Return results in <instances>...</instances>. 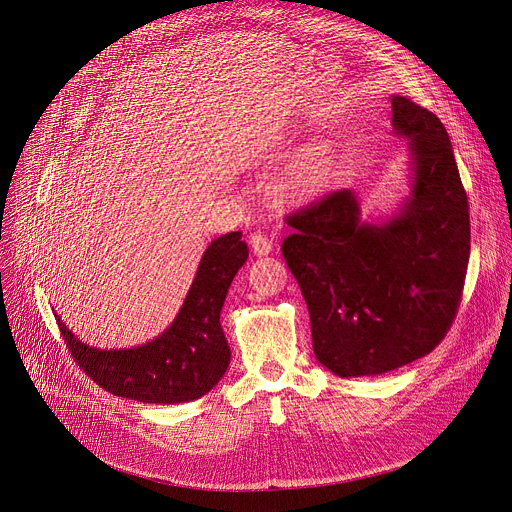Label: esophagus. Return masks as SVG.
I'll use <instances>...</instances> for the list:
<instances>
[{
  "instance_id": "1",
  "label": "esophagus",
  "mask_w": 512,
  "mask_h": 512,
  "mask_svg": "<svg viewBox=\"0 0 512 512\" xmlns=\"http://www.w3.org/2000/svg\"><path fill=\"white\" fill-rule=\"evenodd\" d=\"M250 246H252L254 254H258V256H266L272 252V240L262 232H254L250 236Z\"/></svg>"
}]
</instances>
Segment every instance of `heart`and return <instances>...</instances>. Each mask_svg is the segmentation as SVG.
I'll return each instance as SVG.
<instances>
[{
	"label": "heart",
	"instance_id": "heart-1",
	"mask_svg": "<svg viewBox=\"0 0 512 512\" xmlns=\"http://www.w3.org/2000/svg\"><path fill=\"white\" fill-rule=\"evenodd\" d=\"M327 170H329L327 150L323 146H315L293 168V173L287 179V189L293 195H305V193L317 191L327 179Z\"/></svg>",
	"mask_w": 512,
	"mask_h": 512
}]
</instances>
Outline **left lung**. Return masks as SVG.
Masks as SVG:
<instances>
[{
    "instance_id": "obj_1",
    "label": "left lung",
    "mask_w": 512,
    "mask_h": 512,
    "mask_svg": "<svg viewBox=\"0 0 512 512\" xmlns=\"http://www.w3.org/2000/svg\"><path fill=\"white\" fill-rule=\"evenodd\" d=\"M413 154L411 195L388 223L360 221L350 189L289 213L282 242L305 297L315 358L333 374L376 376L433 352L456 319L470 260L468 195L433 111L392 97Z\"/></svg>"
}]
</instances>
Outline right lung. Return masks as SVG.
Here are the masks:
<instances>
[{
	"label": "right lung",
	"instance_id": "add662e5",
	"mask_svg": "<svg viewBox=\"0 0 512 512\" xmlns=\"http://www.w3.org/2000/svg\"><path fill=\"white\" fill-rule=\"evenodd\" d=\"M248 258L242 232L219 236L205 250L187 299L170 327L130 350H97L67 329L54 313L79 368L103 390L124 399L177 405L207 394L225 374L232 352L219 313L236 272Z\"/></svg>",
	"mask_w": 512,
	"mask_h": 512
}]
</instances>
